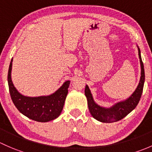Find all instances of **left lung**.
<instances>
[{
	"label": "left lung",
	"instance_id": "obj_1",
	"mask_svg": "<svg viewBox=\"0 0 152 152\" xmlns=\"http://www.w3.org/2000/svg\"><path fill=\"white\" fill-rule=\"evenodd\" d=\"M138 56L139 58H140V67H141L140 80L136 90L127 99L116 103L115 105L110 107V108H104V107H100L94 102L91 94L90 89L88 87V86H86L85 94L88 100V110L92 116L95 119L104 123L115 122V121H118L124 118L131 111L133 110L136 106L137 105L140 97H141L145 81L144 66H143V63L142 61L140 51L139 48Z\"/></svg>",
	"mask_w": 152,
	"mask_h": 152
}]
</instances>
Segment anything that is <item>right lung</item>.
I'll return each instance as SVG.
<instances>
[{"mask_svg":"<svg viewBox=\"0 0 152 152\" xmlns=\"http://www.w3.org/2000/svg\"><path fill=\"white\" fill-rule=\"evenodd\" d=\"M12 66V59L8 72V84L11 98L18 110L28 118L39 122H48L58 118L63 110L70 81H66L60 88L49 96L29 97L19 93L14 86L11 78Z\"/></svg>","mask_w":152,"mask_h":152,"instance_id":"obj_1","label":"right lung"}]
</instances>
